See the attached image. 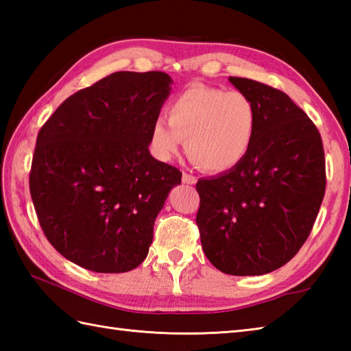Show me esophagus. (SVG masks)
I'll return each mask as SVG.
<instances>
[{"instance_id": "34e87169", "label": "esophagus", "mask_w": 351, "mask_h": 351, "mask_svg": "<svg viewBox=\"0 0 351 351\" xmlns=\"http://www.w3.org/2000/svg\"><path fill=\"white\" fill-rule=\"evenodd\" d=\"M196 181H197L196 176H193V175L187 173V171H184V173H182V182H184V184L193 185V184H196Z\"/></svg>"}]
</instances>
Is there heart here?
<instances>
[{
  "mask_svg": "<svg viewBox=\"0 0 351 351\" xmlns=\"http://www.w3.org/2000/svg\"><path fill=\"white\" fill-rule=\"evenodd\" d=\"M167 123L151 130L154 154L170 161L182 140L190 160L205 171L223 173L245 160L255 141L258 111L247 95L195 84L171 101Z\"/></svg>",
  "mask_w": 351,
  "mask_h": 351,
  "instance_id": "obj_1",
  "label": "heart"
}]
</instances>
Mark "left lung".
Here are the masks:
<instances>
[{
	"label": "left lung",
	"mask_w": 351,
	"mask_h": 351,
	"mask_svg": "<svg viewBox=\"0 0 351 351\" xmlns=\"http://www.w3.org/2000/svg\"><path fill=\"white\" fill-rule=\"evenodd\" d=\"M258 111L255 141L235 169L196 184V223L206 258L232 276L285 265L311 234L326 190L322 136L287 93L229 77Z\"/></svg>",
	"instance_id": "1"
}]
</instances>
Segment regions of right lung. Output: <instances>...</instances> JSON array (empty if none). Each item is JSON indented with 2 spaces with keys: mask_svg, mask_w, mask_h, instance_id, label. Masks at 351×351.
<instances>
[{
  "mask_svg": "<svg viewBox=\"0 0 351 351\" xmlns=\"http://www.w3.org/2000/svg\"><path fill=\"white\" fill-rule=\"evenodd\" d=\"M171 84L164 72H114L69 96L39 131L29 193L48 241L71 263L125 273L146 259L182 176L149 152Z\"/></svg>",
  "mask_w": 351,
  "mask_h": 351,
  "instance_id": "1",
  "label": "right lung"
}]
</instances>
